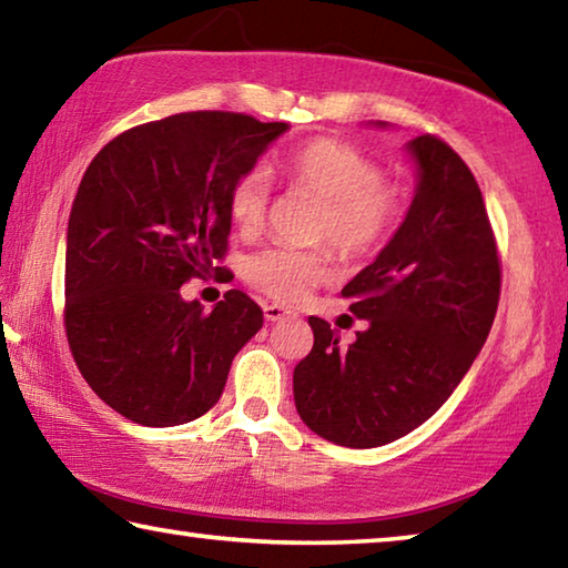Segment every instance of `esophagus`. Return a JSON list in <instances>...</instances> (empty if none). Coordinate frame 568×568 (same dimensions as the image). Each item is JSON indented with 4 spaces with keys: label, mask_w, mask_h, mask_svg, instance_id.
<instances>
[{
    "label": "esophagus",
    "mask_w": 568,
    "mask_h": 568,
    "mask_svg": "<svg viewBox=\"0 0 568 568\" xmlns=\"http://www.w3.org/2000/svg\"><path fill=\"white\" fill-rule=\"evenodd\" d=\"M263 313H265V321H271V323L283 321V318H287V315H293L291 311H285V307L277 305V303H267L263 307Z\"/></svg>",
    "instance_id": "1"
}]
</instances>
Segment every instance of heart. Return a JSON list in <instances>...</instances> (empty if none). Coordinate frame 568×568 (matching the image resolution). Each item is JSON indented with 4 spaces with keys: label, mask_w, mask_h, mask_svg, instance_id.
<instances>
[{
    "label": "heart",
    "mask_w": 568,
    "mask_h": 568,
    "mask_svg": "<svg viewBox=\"0 0 568 568\" xmlns=\"http://www.w3.org/2000/svg\"><path fill=\"white\" fill-rule=\"evenodd\" d=\"M287 190L321 200L313 237L328 240L345 257H365L386 243L400 217V190L383 178L378 162L333 138H313L281 160ZM271 210V182L263 170L240 175L227 195V213L243 235H257ZM325 247H267L250 255L245 281L277 303H301L331 277Z\"/></svg>",
    "instance_id": "obj_1"
}]
</instances>
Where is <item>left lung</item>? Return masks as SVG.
Masks as SVG:
<instances>
[{"label": "left lung", "instance_id": "8db88e82", "mask_svg": "<svg viewBox=\"0 0 568 568\" xmlns=\"http://www.w3.org/2000/svg\"><path fill=\"white\" fill-rule=\"evenodd\" d=\"M408 152L418 165L408 215L343 287L368 328L341 348L331 323L311 315L313 351L293 373L305 426L348 448L390 444L434 416L484 348L501 297L474 172L436 134L410 140Z\"/></svg>", "mask_w": 568, "mask_h": 568}]
</instances>
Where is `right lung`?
Instances as JSON below:
<instances>
[{
    "mask_svg": "<svg viewBox=\"0 0 568 568\" xmlns=\"http://www.w3.org/2000/svg\"><path fill=\"white\" fill-rule=\"evenodd\" d=\"M287 130L240 112H180L108 142L77 190L64 255V331L90 388L128 420L168 428L223 396L263 311L227 291L213 311L180 287L227 253V195Z\"/></svg>",
    "mask_w": 568,
    "mask_h": 568,
    "instance_id": "1",
    "label": "right lung"
}]
</instances>
